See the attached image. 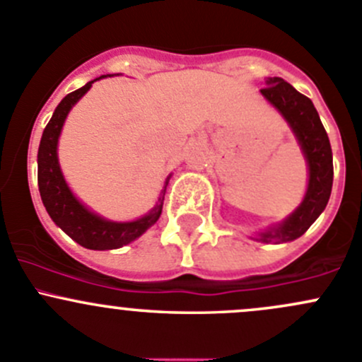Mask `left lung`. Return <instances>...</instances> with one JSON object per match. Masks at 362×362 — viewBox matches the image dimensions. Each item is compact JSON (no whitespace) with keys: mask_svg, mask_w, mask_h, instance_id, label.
<instances>
[{"mask_svg":"<svg viewBox=\"0 0 362 362\" xmlns=\"http://www.w3.org/2000/svg\"><path fill=\"white\" fill-rule=\"evenodd\" d=\"M261 94L284 115L293 127L310 170L308 189L298 210L279 228L261 235V242H291L305 235L306 229L326 208L333 187V152L315 107L305 94L298 93L280 76H269Z\"/></svg>","mask_w":362,"mask_h":362,"instance_id":"1","label":"left lung"}]
</instances>
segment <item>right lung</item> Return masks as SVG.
<instances>
[{
    "label": "right lung",
    "instance_id": "obj_1",
    "mask_svg": "<svg viewBox=\"0 0 362 362\" xmlns=\"http://www.w3.org/2000/svg\"><path fill=\"white\" fill-rule=\"evenodd\" d=\"M105 76V75H103ZM100 76V78H103ZM96 78V80H100ZM96 80H90L80 89L69 93L63 98L54 112L52 119L49 120L47 127L43 129L42 141L38 148V189L42 202L49 211L50 218L71 236L78 245L93 250H110L127 245L138 236L144 235L152 224L159 218L163 211V199L166 192L164 185L163 198H159V204L145 217L133 222H110L98 217L93 211L87 210L78 199L71 194L61 173L59 163H57V140H59L61 129H63L64 119L73 105L90 89Z\"/></svg>",
    "mask_w": 362,
    "mask_h": 362
}]
</instances>
